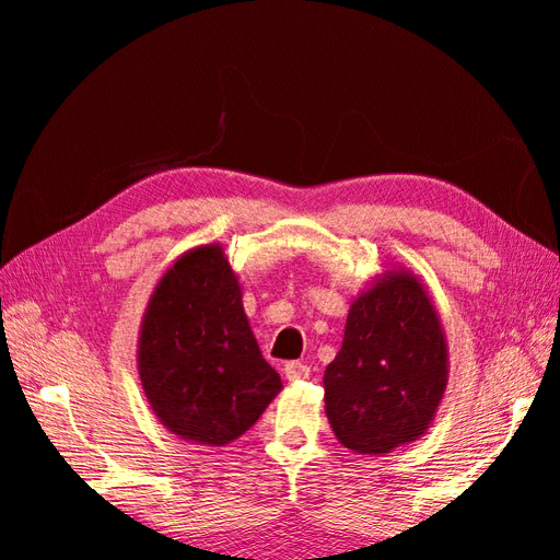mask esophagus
Segmentation results:
<instances>
[{"label": "esophagus", "mask_w": 560, "mask_h": 560, "mask_svg": "<svg viewBox=\"0 0 560 560\" xmlns=\"http://www.w3.org/2000/svg\"><path fill=\"white\" fill-rule=\"evenodd\" d=\"M282 371H284L287 381H306V378H311V366L301 364V362H287Z\"/></svg>", "instance_id": "esophagus-1"}]
</instances>
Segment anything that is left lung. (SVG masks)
<instances>
[{"instance_id":"1","label":"left lung","mask_w":560,"mask_h":560,"mask_svg":"<svg viewBox=\"0 0 560 560\" xmlns=\"http://www.w3.org/2000/svg\"><path fill=\"white\" fill-rule=\"evenodd\" d=\"M448 385V343L425 282L387 268L350 301L343 346L325 371L338 444L383 455L425 434Z\"/></svg>"}]
</instances>
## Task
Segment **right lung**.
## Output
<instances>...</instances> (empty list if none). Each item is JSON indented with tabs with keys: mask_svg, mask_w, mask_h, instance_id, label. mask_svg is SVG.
<instances>
[{
	"mask_svg": "<svg viewBox=\"0 0 560 560\" xmlns=\"http://www.w3.org/2000/svg\"><path fill=\"white\" fill-rule=\"evenodd\" d=\"M138 374L161 425L212 448L276 399L282 381L261 358L224 245L186 249L161 276L140 322Z\"/></svg>",
	"mask_w": 560,
	"mask_h": 560,
	"instance_id": "obj_1",
	"label": "right lung"
}]
</instances>
